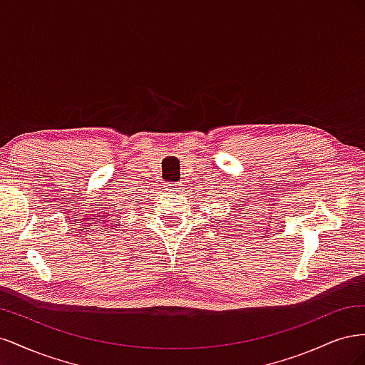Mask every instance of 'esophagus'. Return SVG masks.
<instances>
[{
	"mask_svg": "<svg viewBox=\"0 0 365 365\" xmlns=\"http://www.w3.org/2000/svg\"><path fill=\"white\" fill-rule=\"evenodd\" d=\"M180 185H181V182H169V184H165V190L175 192L176 189H180Z\"/></svg>",
	"mask_w": 365,
	"mask_h": 365,
	"instance_id": "34e87169",
	"label": "esophagus"
}]
</instances>
